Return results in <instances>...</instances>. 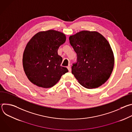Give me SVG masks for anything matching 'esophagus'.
I'll return each mask as SVG.
<instances>
[{"instance_id": "esophagus-1", "label": "esophagus", "mask_w": 132, "mask_h": 132, "mask_svg": "<svg viewBox=\"0 0 132 132\" xmlns=\"http://www.w3.org/2000/svg\"><path fill=\"white\" fill-rule=\"evenodd\" d=\"M67 68H68L69 71V72H71V67H70V65H69L67 66Z\"/></svg>"}]
</instances>
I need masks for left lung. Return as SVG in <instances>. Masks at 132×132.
Wrapping results in <instances>:
<instances>
[{"instance_id": "8db88e82", "label": "left lung", "mask_w": 132, "mask_h": 132, "mask_svg": "<svg viewBox=\"0 0 132 132\" xmlns=\"http://www.w3.org/2000/svg\"><path fill=\"white\" fill-rule=\"evenodd\" d=\"M77 54L71 72L87 89L98 88L110 78L114 64L113 53L105 37L96 31H82L69 37Z\"/></svg>"}]
</instances>
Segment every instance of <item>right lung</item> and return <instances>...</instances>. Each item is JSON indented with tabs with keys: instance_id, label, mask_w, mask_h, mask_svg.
I'll list each match as a JSON object with an SVG mask.
<instances>
[{
	"instance_id": "add662e5",
	"label": "right lung",
	"mask_w": 132,
	"mask_h": 132,
	"mask_svg": "<svg viewBox=\"0 0 132 132\" xmlns=\"http://www.w3.org/2000/svg\"><path fill=\"white\" fill-rule=\"evenodd\" d=\"M66 40L64 33L50 30L36 33L27 43L23 55V67L34 85L44 88L52 87L68 71L66 67L61 66L63 59L57 53Z\"/></svg>"
}]
</instances>
